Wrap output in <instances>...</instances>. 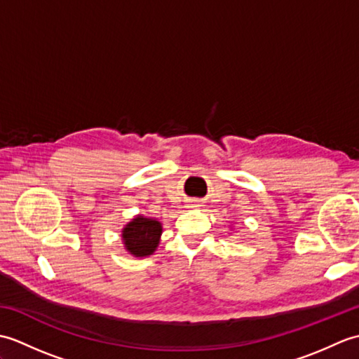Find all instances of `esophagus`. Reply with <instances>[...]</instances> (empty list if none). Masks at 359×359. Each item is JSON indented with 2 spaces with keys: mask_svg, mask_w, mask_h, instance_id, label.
<instances>
[{
  "mask_svg": "<svg viewBox=\"0 0 359 359\" xmlns=\"http://www.w3.org/2000/svg\"><path fill=\"white\" fill-rule=\"evenodd\" d=\"M193 205H194V207H197V205H196V203H193Z\"/></svg>",
  "mask_w": 359,
  "mask_h": 359,
  "instance_id": "1",
  "label": "esophagus"
}]
</instances>
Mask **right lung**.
<instances>
[{
  "label": "right lung",
  "instance_id": "right-lung-1",
  "mask_svg": "<svg viewBox=\"0 0 359 359\" xmlns=\"http://www.w3.org/2000/svg\"><path fill=\"white\" fill-rule=\"evenodd\" d=\"M162 236V224L156 219L135 216L121 230L125 250L135 257H147L154 253Z\"/></svg>",
  "mask_w": 359,
  "mask_h": 359
}]
</instances>
